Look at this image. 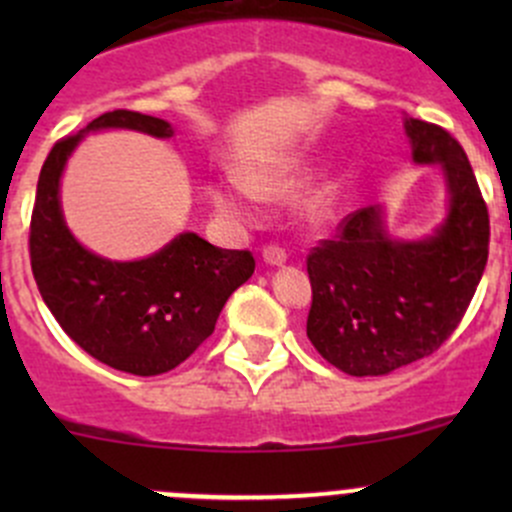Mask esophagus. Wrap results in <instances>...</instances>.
<instances>
[{
	"mask_svg": "<svg viewBox=\"0 0 512 512\" xmlns=\"http://www.w3.org/2000/svg\"><path fill=\"white\" fill-rule=\"evenodd\" d=\"M262 260H265L267 265H282V262H287V252L282 250L280 245H267L265 250H262Z\"/></svg>",
	"mask_w": 512,
	"mask_h": 512,
	"instance_id": "esophagus-1",
	"label": "esophagus"
}]
</instances>
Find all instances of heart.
<instances>
[{
    "label": "heart",
    "instance_id": "obj_1",
    "mask_svg": "<svg viewBox=\"0 0 512 512\" xmlns=\"http://www.w3.org/2000/svg\"><path fill=\"white\" fill-rule=\"evenodd\" d=\"M307 168L299 160H275V163H255L242 170V183L213 185V203L223 218L232 223H247L252 218V203L257 198H285L302 180ZM337 203V185L319 183L302 200L309 218L322 220L332 213Z\"/></svg>",
    "mask_w": 512,
    "mask_h": 512
}]
</instances>
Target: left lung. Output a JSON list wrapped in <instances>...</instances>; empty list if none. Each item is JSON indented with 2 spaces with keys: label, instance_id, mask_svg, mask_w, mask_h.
Listing matches in <instances>:
<instances>
[{
  "label": "left lung",
  "instance_id": "left-lung-1",
  "mask_svg": "<svg viewBox=\"0 0 512 512\" xmlns=\"http://www.w3.org/2000/svg\"><path fill=\"white\" fill-rule=\"evenodd\" d=\"M414 163H438L448 215L426 240L389 237L379 205L339 223L307 255V337L349 376H381L431 356L456 332L488 262L490 220L461 143L436 123L406 118Z\"/></svg>",
  "mask_w": 512,
  "mask_h": 512
}]
</instances>
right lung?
<instances>
[{
	"label": "right lung",
	"instance_id": "1",
	"mask_svg": "<svg viewBox=\"0 0 512 512\" xmlns=\"http://www.w3.org/2000/svg\"><path fill=\"white\" fill-rule=\"evenodd\" d=\"M131 128L173 136L163 118L108 111L54 143L36 185L29 257L41 299L66 334L94 359L136 376L175 369L213 334L227 297L255 272L250 250H223L195 232L136 262H111L76 242L64 223L59 180L84 133Z\"/></svg>",
	"mask_w": 512,
	"mask_h": 512
}]
</instances>
